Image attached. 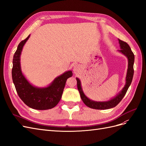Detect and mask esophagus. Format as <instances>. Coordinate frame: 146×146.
I'll return each mask as SVG.
<instances>
[{"label": "esophagus", "mask_w": 146, "mask_h": 146, "mask_svg": "<svg viewBox=\"0 0 146 146\" xmlns=\"http://www.w3.org/2000/svg\"><path fill=\"white\" fill-rule=\"evenodd\" d=\"M79 69H80V68H79V66L77 65H75L74 66V72L75 74H77Z\"/></svg>", "instance_id": "obj_1"}]
</instances>
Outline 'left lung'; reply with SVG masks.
Returning <instances> with one entry per match:
<instances>
[{"label":"left lung","mask_w":146,"mask_h":146,"mask_svg":"<svg viewBox=\"0 0 146 146\" xmlns=\"http://www.w3.org/2000/svg\"><path fill=\"white\" fill-rule=\"evenodd\" d=\"M119 43L120 44L121 50H118L119 52L124 55L128 59V69L125 78V85L122 88V90L119 92L114 98L110 99V100L105 102H96L91 99H90L85 96L83 91L81 82L78 78H76L77 82V88L80 92L81 99L87 107L91 108L97 109V110H107L113 108L120 102L121 100L123 99V97L125 95L126 92L129 89L130 85L133 79L134 69H133V64L135 61V55L133 52L131 51L130 46L128 44L124 41H121V39H119Z\"/></svg>","instance_id":"left-lung-1"}]
</instances>
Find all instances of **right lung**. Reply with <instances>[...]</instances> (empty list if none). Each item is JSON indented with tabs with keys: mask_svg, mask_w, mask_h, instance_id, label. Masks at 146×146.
Returning <instances> with one entry per match:
<instances>
[{
	"mask_svg": "<svg viewBox=\"0 0 146 146\" xmlns=\"http://www.w3.org/2000/svg\"><path fill=\"white\" fill-rule=\"evenodd\" d=\"M30 35L22 41L13 56L12 78L17 93L28 107L39 110L51 109L58 104L63 94L67 79L72 76V70L66 71L56 77L49 85L44 88L36 87L26 79L22 72L20 56L23 48Z\"/></svg>",
	"mask_w": 146,
	"mask_h": 146,
	"instance_id": "add662e5",
	"label": "right lung"
}]
</instances>
